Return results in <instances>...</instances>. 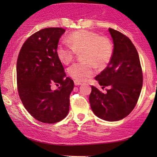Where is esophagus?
Here are the masks:
<instances>
[{"instance_id":"1","label":"esophagus","mask_w":157,"mask_h":157,"mask_svg":"<svg viewBox=\"0 0 157 157\" xmlns=\"http://www.w3.org/2000/svg\"><path fill=\"white\" fill-rule=\"evenodd\" d=\"M74 84L75 86H79V85H81V83L79 82V81H74Z\"/></svg>"}]
</instances>
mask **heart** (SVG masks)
<instances>
[{"label": "heart", "mask_w": 157, "mask_h": 157, "mask_svg": "<svg viewBox=\"0 0 157 157\" xmlns=\"http://www.w3.org/2000/svg\"><path fill=\"white\" fill-rule=\"evenodd\" d=\"M83 62L73 64L68 68L69 76L77 81H85L96 73L94 63L98 65L106 63L112 53V45L106 37H100L92 31H75L70 34L68 43L63 42L57 47L56 54L64 64H68L76 53H81Z\"/></svg>", "instance_id": "b5f03b06"}]
</instances>
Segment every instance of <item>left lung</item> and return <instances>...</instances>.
<instances>
[{
	"label": "left lung",
	"instance_id": "obj_1",
	"mask_svg": "<svg viewBox=\"0 0 157 157\" xmlns=\"http://www.w3.org/2000/svg\"><path fill=\"white\" fill-rule=\"evenodd\" d=\"M113 43V51L109 65L96 76L104 94L91 86V108L96 117L105 121L123 119L136 106L143 84L140 60L131 40L114 29H109Z\"/></svg>",
	"mask_w": 157,
	"mask_h": 157
}]
</instances>
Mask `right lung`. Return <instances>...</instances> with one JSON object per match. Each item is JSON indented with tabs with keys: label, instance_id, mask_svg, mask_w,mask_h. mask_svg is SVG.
I'll return each mask as SVG.
<instances>
[{
	"label": "right lung",
	"instance_id": "right-lung-1",
	"mask_svg": "<svg viewBox=\"0 0 157 157\" xmlns=\"http://www.w3.org/2000/svg\"><path fill=\"white\" fill-rule=\"evenodd\" d=\"M65 31L61 28H46L36 32L23 44L17 60L19 96L28 112L43 123L59 122L69 111L74 83L66 77L56 54ZM54 84L60 86L53 90Z\"/></svg>",
	"mask_w": 157,
	"mask_h": 157
}]
</instances>
